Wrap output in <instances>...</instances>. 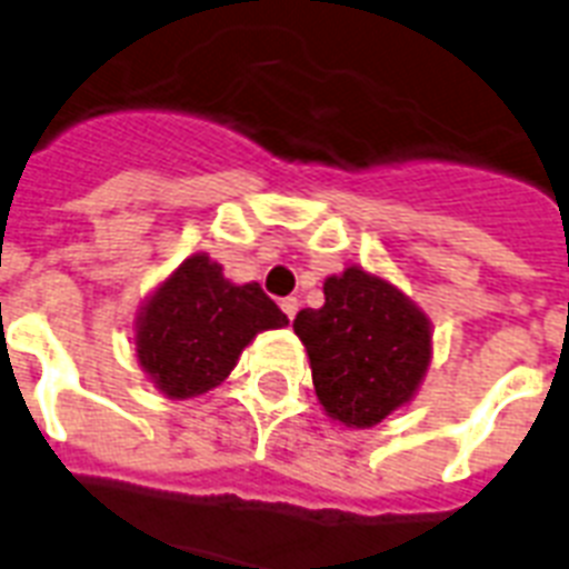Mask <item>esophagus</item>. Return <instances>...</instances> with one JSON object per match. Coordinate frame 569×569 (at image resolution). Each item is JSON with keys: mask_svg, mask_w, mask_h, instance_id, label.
<instances>
[{"mask_svg": "<svg viewBox=\"0 0 569 569\" xmlns=\"http://www.w3.org/2000/svg\"><path fill=\"white\" fill-rule=\"evenodd\" d=\"M298 307H301V301H298V298H283V301H280V310H283V316L289 321L298 316Z\"/></svg>", "mask_w": 569, "mask_h": 569, "instance_id": "esophagus-1", "label": "esophagus"}]
</instances>
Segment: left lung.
<instances>
[{"label": "left lung", "instance_id": "1", "mask_svg": "<svg viewBox=\"0 0 569 569\" xmlns=\"http://www.w3.org/2000/svg\"><path fill=\"white\" fill-rule=\"evenodd\" d=\"M295 333L330 419L372 428L407 405L431 363V325L396 286L363 268L325 280V307L301 310Z\"/></svg>", "mask_w": 569, "mask_h": 569}]
</instances>
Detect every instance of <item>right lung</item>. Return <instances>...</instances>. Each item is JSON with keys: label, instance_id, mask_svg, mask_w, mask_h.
I'll return each instance as SVG.
<instances>
[{"label": "right lung", "instance_id": "add662e5", "mask_svg": "<svg viewBox=\"0 0 569 569\" xmlns=\"http://www.w3.org/2000/svg\"><path fill=\"white\" fill-rule=\"evenodd\" d=\"M289 325L259 283L223 280L218 262L194 253L141 307L136 355L168 398L218 387L259 330Z\"/></svg>", "mask_w": 569, "mask_h": 569}]
</instances>
